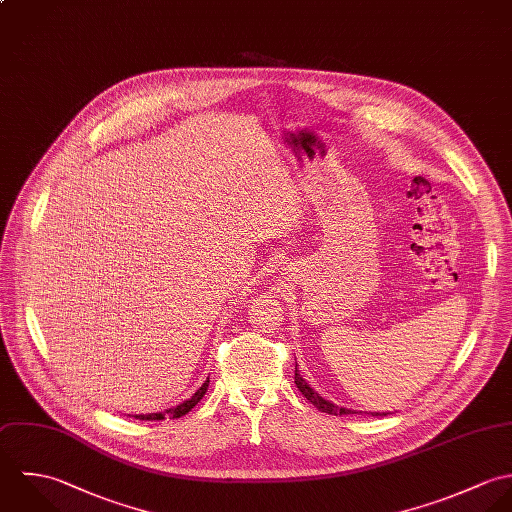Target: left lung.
Returning <instances> with one entry per match:
<instances>
[{
	"instance_id": "8db88e82",
	"label": "left lung",
	"mask_w": 512,
	"mask_h": 512,
	"mask_svg": "<svg viewBox=\"0 0 512 512\" xmlns=\"http://www.w3.org/2000/svg\"><path fill=\"white\" fill-rule=\"evenodd\" d=\"M295 384H297V388L301 390V394L307 398L308 402H310L314 408H318V411H324V413H330V415H350V413H358V411H354V409L338 408V406L330 404L328 400L320 398V396L308 386L307 382L303 380V376H301L299 370H297V364H295ZM360 413H362V411H360ZM372 415H382V413H372ZM384 415H386V413H384Z\"/></svg>"
}]
</instances>
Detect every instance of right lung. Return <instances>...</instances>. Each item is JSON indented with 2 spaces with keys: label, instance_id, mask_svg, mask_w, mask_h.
<instances>
[{
  "label": "right lung",
  "instance_id": "add662e5",
  "mask_svg": "<svg viewBox=\"0 0 512 512\" xmlns=\"http://www.w3.org/2000/svg\"><path fill=\"white\" fill-rule=\"evenodd\" d=\"M207 386H209V378L205 380L204 386L190 398V400H186L184 404H180V406H176V408L166 409V411H160V413H148V415H134L136 419H146V421H160V419H166V417H170V419H176V417H182V415H186L188 411H192V408L202 400L205 396V392H207Z\"/></svg>",
  "mask_w": 512,
  "mask_h": 512
}]
</instances>
